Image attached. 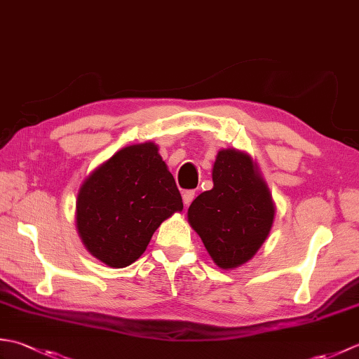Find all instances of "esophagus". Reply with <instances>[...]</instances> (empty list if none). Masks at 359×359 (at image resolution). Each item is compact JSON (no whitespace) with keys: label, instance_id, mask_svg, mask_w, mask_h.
Returning a JSON list of instances; mask_svg holds the SVG:
<instances>
[{"label":"esophagus","instance_id":"esophagus-1","mask_svg":"<svg viewBox=\"0 0 359 359\" xmlns=\"http://www.w3.org/2000/svg\"><path fill=\"white\" fill-rule=\"evenodd\" d=\"M182 197H184V203H185V207H188V205L194 201L196 193L193 191V189H188V191H185V193H184V196H182Z\"/></svg>","mask_w":359,"mask_h":359}]
</instances>
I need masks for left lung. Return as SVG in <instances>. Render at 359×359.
Wrapping results in <instances>:
<instances>
[{"label": "left lung", "mask_w": 359, "mask_h": 359, "mask_svg": "<svg viewBox=\"0 0 359 359\" xmlns=\"http://www.w3.org/2000/svg\"><path fill=\"white\" fill-rule=\"evenodd\" d=\"M212 184L189 205L188 220L216 265L236 269L269 238L276 208L257 165L242 151L217 152Z\"/></svg>", "instance_id": "obj_1"}]
</instances>
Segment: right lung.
<instances>
[{
	"mask_svg": "<svg viewBox=\"0 0 359 359\" xmlns=\"http://www.w3.org/2000/svg\"><path fill=\"white\" fill-rule=\"evenodd\" d=\"M184 210L172 174L147 142L117 151L80 187L75 222L98 261L123 269L139 259L165 219Z\"/></svg>",
	"mask_w": 359,
	"mask_h": 359,
	"instance_id": "1",
	"label": "right lung"
}]
</instances>
